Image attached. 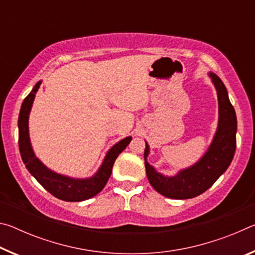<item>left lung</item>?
Instances as JSON below:
<instances>
[{
	"instance_id": "left-lung-1",
	"label": "left lung",
	"mask_w": 255,
	"mask_h": 255,
	"mask_svg": "<svg viewBox=\"0 0 255 255\" xmlns=\"http://www.w3.org/2000/svg\"><path fill=\"white\" fill-rule=\"evenodd\" d=\"M208 76L217 92L218 124L205 154L195 164L179 170L174 175H165L148 163L150 148L145 140L144 159L147 179L158 193L171 199H190L201 195L228 169L234 157L237 130L234 107L223 81L213 72H209Z\"/></svg>"
}]
</instances>
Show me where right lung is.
I'll list each match as a JSON object with an SVG mask.
<instances>
[{"label":"right lung","mask_w":255,"mask_h":255,"mask_svg":"<svg viewBox=\"0 0 255 255\" xmlns=\"http://www.w3.org/2000/svg\"><path fill=\"white\" fill-rule=\"evenodd\" d=\"M41 82H37L27 98L21 106L18 128H19V148L21 158L25 164V167L34 179L44 187L51 195L65 201H83L98 195L105 188L109 180L112 166L119 154L127 147L132 139L128 136L119 140L117 144L108 149L106 156L103 157L101 165L96 173L88 178H73L65 174H60L46 166L33 152L31 140L29 135V116L33 105L36 93L39 90Z\"/></svg>","instance_id":"obj_1"}]
</instances>
